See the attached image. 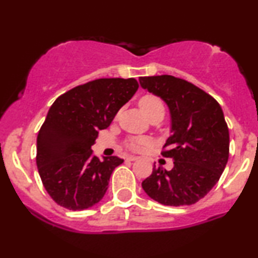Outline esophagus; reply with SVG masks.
Instances as JSON below:
<instances>
[{
	"label": "esophagus",
	"instance_id": "obj_1",
	"mask_svg": "<svg viewBox=\"0 0 258 258\" xmlns=\"http://www.w3.org/2000/svg\"><path fill=\"white\" fill-rule=\"evenodd\" d=\"M126 159L128 160V161H136V160H138L139 157L138 156H133V155H128V156H127Z\"/></svg>",
	"mask_w": 258,
	"mask_h": 258
}]
</instances>
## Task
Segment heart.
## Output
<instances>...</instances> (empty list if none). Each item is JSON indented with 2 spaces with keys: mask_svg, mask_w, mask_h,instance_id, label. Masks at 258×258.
<instances>
[{
  "mask_svg": "<svg viewBox=\"0 0 258 258\" xmlns=\"http://www.w3.org/2000/svg\"><path fill=\"white\" fill-rule=\"evenodd\" d=\"M139 108L149 119L155 115H164V104L159 96L153 94H147L139 98ZM147 144V141L143 138H130L126 142L127 148L131 150H141L143 145Z\"/></svg>",
  "mask_w": 258,
  "mask_h": 258,
  "instance_id": "1",
  "label": "heart"
}]
</instances>
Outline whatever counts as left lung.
Wrapping results in <instances>:
<instances>
[{
    "mask_svg": "<svg viewBox=\"0 0 258 258\" xmlns=\"http://www.w3.org/2000/svg\"><path fill=\"white\" fill-rule=\"evenodd\" d=\"M143 89L166 102L172 135L161 155L174 160L170 170L154 166L143 190L164 206H191L219 181L229 156V132L221 105L213 96L168 76L139 77Z\"/></svg>",
    "mask_w": 258,
    "mask_h": 258,
    "instance_id": "obj_1",
    "label": "left lung"
}]
</instances>
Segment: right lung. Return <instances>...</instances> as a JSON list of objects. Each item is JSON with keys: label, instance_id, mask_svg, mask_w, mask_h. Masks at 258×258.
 <instances>
[{"label": "right lung", "instance_id": "right-lung-1", "mask_svg": "<svg viewBox=\"0 0 258 258\" xmlns=\"http://www.w3.org/2000/svg\"><path fill=\"white\" fill-rule=\"evenodd\" d=\"M139 88L135 78H101L58 96L37 137L36 163L46 192L58 206L84 210L103 198L116 156L92 155L98 132Z\"/></svg>", "mask_w": 258, "mask_h": 258}]
</instances>
